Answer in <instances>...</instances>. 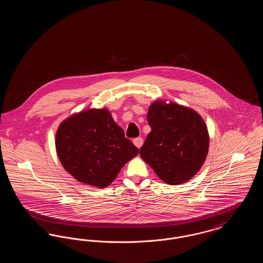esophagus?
<instances>
[{"instance_id": "obj_1", "label": "esophagus", "mask_w": 263, "mask_h": 263, "mask_svg": "<svg viewBox=\"0 0 263 263\" xmlns=\"http://www.w3.org/2000/svg\"><path fill=\"white\" fill-rule=\"evenodd\" d=\"M133 143H134V145L137 147L138 149H140L142 147V145H143V139L142 138H135L133 140Z\"/></svg>"}]
</instances>
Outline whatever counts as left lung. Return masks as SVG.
Listing matches in <instances>:
<instances>
[{
    "instance_id": "obj_1",
    "label": "left lung",
    "mask_w": 263,
    "mask_h": 263,
    "mask_svg": "<svg viewBox=\"0 0 263 263\" xmlns=\"http://www.w3.org/2000/svg\"><path fill=\"white\" fill-rule=\"evenodd\" d=\"M151 132L140 149L141 158L171 185L196 175L209 148V134L200 115L175 102L158 100L147 115Z\"/></svg>"
}]
</instances>
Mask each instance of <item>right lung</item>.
Listing matches in <instances>:
<instances>
[{
    "label": "right lung",
    "mask_w": 263,
    "mask_h": 263,
    "mask_svg": "<svg viewBox=\"0 0 263 263\" xmlns=\"http://www.w3.org/2000/svg\"><path fill=\"white\" fill-rule=\"evenodd\" d=\"M55 145L64 168L78 181L108 186L139 153L106 109H88L59 126Z\"/></svg>",
    "instance_id": "1"
}]
</instances>
